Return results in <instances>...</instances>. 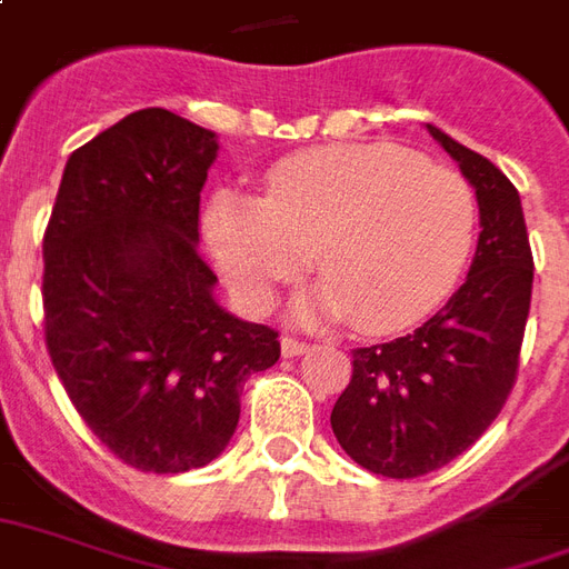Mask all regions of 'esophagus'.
Returning a JSON list of instances; mask_svg holds the SVG:
<instances>
[{
  "instance_id": "esophagus-1",
  "label": "esophagus",
  "mask_w": 569,
  "mask_h": 569,
  "mask_svg": "<svg viewBox=\"0 0 569 569\" xmlns=\"http://www.w3.org/2000/svg\"><path fill=\"white\" fill-rule=\"evenodd\" d=\"M309 348V341L297 339V336H281V353H284V357H300V353H306Z\"/></svg>"
}]
</instances>
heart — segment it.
Returning <instances> with one entry per match:
<instances>
[{"mask_svg":"<svg viewBox=\"0 0 569 569\" xmlns=\"http://www.w3.org/2000/svg\"><path fill=\"white\" fill-rule=\"evenodd\" d=\"M207 239L249 311L315 263L327 276L302 315L399 332L452 290L471 254L477 198L462 173L396 143H336L281 158L263 198L219 191Z\"/></svg>","mask_w":569,"mask_h":569,"instance_id":"b5f03b06","label":"heart"}]
</instances>
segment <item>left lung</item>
I'll return each instance as SVG.
<instances>
[{
    "label": "left lung",
    "mask_w": 569,
    "mask_h": 569,
    "mask_svg": "<svg viewBox=\"0 0 569 569\" xmlns=\"http://www.w3.org/2000/svg\"><path fill=\"white\" fill-rule=\"evenodd\" d=\"M426 128L477 191V254L435 318L350 353V383L330 413L341 450L392 480L438 471L492 426L516 383L531 309L533 258L519 191L489 158Z\"/></svg>",
    "instance_id": "obj_1"
}]
</instances>
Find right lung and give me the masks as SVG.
I'll list each match as a JSON object with an SVG mask.
<instances>
[{"mask_svg": "<svg viewBox=\"0 0 569 569\" xmlns=\"http://www.w3.org/2000/svg\"><path fill=\"white\" fill-rule=\"evenodd\" d=\"M219 143L147 107L71 152L44 230V341L92 435L138 471L203 468L239 422L279 332L233 318L198 254Z\"/></svg>", "mask_w": 569, "mask_h": 569, "instance_id": "right-lung-1", "label": "right lung"}]
</instances>
